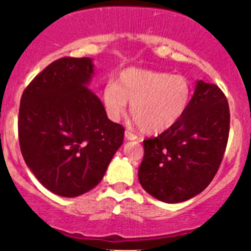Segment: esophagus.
<instances>
[{
    "mask_svg": "<svg viewBox=\"0 0 251 251\" xmlns=\"http://www.w3.org/2000/svg\"><path fill=\"white\" fill-rule=\"evenodd\" d=\"M125 137L127 140H139V136H137V135H135L133 132H131L130 130L125 131Z\"/></svg>",
    "mask_w": 251,
    "mask_h": 251,
    "instance_id": "esophagus-1",
    "label": "esophagus"
}]
</instances>
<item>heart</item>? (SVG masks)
Masks as SVG:
<instances>
[{
    "mask_svg": "<svg viewBox=\"0 0 251 251\" xmlns=\"http://www.w3.org/2000/svg\"><path fill=\"white\" fill-rule=\"evenodd\" d=\"M192 89L183 75L128 68L119 81L109 80L102 100L111 121H119L131 104V115L142 131L158 133L178 123L189 106Z\"/></svg>",
    "mask_w": 251,
    "mask_h": 251,
    "instance_id": "1",
    "label": "heart"
}]
</instances>
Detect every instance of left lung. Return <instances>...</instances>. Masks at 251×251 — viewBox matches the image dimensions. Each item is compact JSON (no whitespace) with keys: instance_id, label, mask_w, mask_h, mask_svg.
<instances>
[{"instance_id":"8db88e82","label":"left lung","mask_w":251,"mask_h":251,"mask_svg":"<svg viewBox=\"0 0 251 251\" xmlns=\"http://www.w3.org/2000/svg\"><path fill=\"white\" fill-rule=\"evenodd\" d=\"M230 114L223 91L198 80L186 114L177 124L144 141L139 168L142 188L166 203H181L204 191L223 160Z\"/></svg>"}]
</instances>
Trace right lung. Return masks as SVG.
Returning a JSON list of instances; mask_svg holds the SVG:
<instances>
[{
	"instance_id": "right-lung-1",
	"label": "right lung",
	"mask_w": 251,
	"mask_h": 251,
	"mask_svg": "<svg viewBox=\"0 0 251 251\" xmlns=\"http://www.w3.org/2000/svg\"><path fill=\"white\" fill-rule=\"evenodd\" d=\"M93 74L90 58H60L21 98L22 156L36 178L58 196L78 197L98 186L123 145L125 128L107 119L88 89Z\"/></svg>"
}]
</instances>
